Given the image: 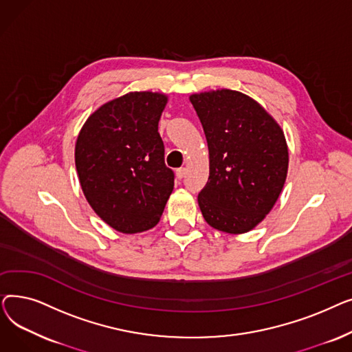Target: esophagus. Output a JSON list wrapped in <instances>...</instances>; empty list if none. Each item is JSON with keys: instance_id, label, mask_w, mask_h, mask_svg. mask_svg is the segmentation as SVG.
Listing matches in <instances>:
<instances>
[{"instance_id": "esophagus-1", "label": "esophagus", "mask_w": 352, "mask_h": 352, "mask_svg": "<svg viewBox=\"0 0 352 352\" xmlns=\"http://www.w3.org/2000/svg\"><path fill=\"white\" fill-rule=\"evenodd\" d=\"M175 174H177L178 179H182L184 177H186V174H187V168H178Z\"/></svg>"}]
</instances>
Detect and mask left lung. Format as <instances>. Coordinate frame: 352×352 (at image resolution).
I'll list each match as a JSON object with an SVG mask.
<instances>
[{"instance_id":"8db88e82","label":"left lung","mask_w":352,"mask_h":352,"mask_svg":"<svg viewBox=\"0 0 352 352\" xmlns=\"http://www.w3.org/2000/svg\"><path fill=\"white\" fill-rule=\"evenodd\" d=\"M204 128L210 177L198 206L215 230H252L278 199L288 171L280 125L243 92L218 89L190 97Z\"/></svg>"}]
</instances>
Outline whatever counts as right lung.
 I'll return each instance as SVG.
<instances>
[{
	"label": "right lung",
	"instance_id": "add662e5",
	"mask_svg": "<svg viewBox=\"0 0 352 352\" xmlns=\"http://www.w3.org/2000/svg\"><path fill=\"white\" fill-rule=\"evenodd\" d=\"M166 97L129 92L100 107L76 144L81 188L97 215L124 234L155 227L174 188L158 121Z\"/></svg>",
	"mask_w": 352,
	"mask_h": 352
}]
</instances>
